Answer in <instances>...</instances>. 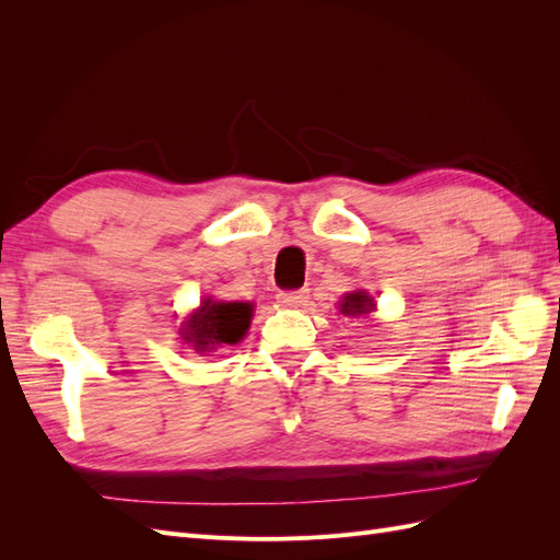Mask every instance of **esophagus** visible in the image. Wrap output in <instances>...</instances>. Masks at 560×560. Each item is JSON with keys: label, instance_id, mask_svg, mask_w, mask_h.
Returning <instances> with one entry per match:
<instances>
[{"label": "esophagus", "instance_id": "34e87169", "mask_svg": "<svg viewBox=\"0 0 560 560\" xmlns=\"http://www.w3.org/2000/svg\"><path fill=\"white\" fill-rule=\"evenodd\" d=\"M308 296H311L308 290L280 292V294H278V303H280V306H287V308H296V306H303V303L308 301Z\"/></svg>", "mask_w": 560, "mask_h": 560}]
</instances>
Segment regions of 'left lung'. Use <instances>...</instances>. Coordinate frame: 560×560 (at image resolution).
<instances>
[{
	"instance_id": "1",
	"label": "left lung",
	"mask_w": 560,
	"mask_h": 560,
	"mask_svg": "<svg viewBox=\"0 0 560 560\" xmlns=\"http://www.w3.org/2000/svg\"><path fill=\"white\" fill-rule=\"evenodd\" d=\"M374 311H376V301L364 290L348 292V294H343L341 301H338V313L346 317H360V315H369Z\"/></svg>"
}]
</instances>
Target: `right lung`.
<instances>
[{"label":"right lung","mask_w":560,"mask_h":560,"mask_svg":"<svg viewBox=\"0 0 560 560\" xmlns=\"http://www.w3.org/2000/svg\"><path fill=\"white\" fill-rule=\"evenodd\" d=\"M252 315V303H226L202 299L198 311H194L182 322L179 336L182 341L189 343L198 354H208L222 346H233L243 341V336L249 329Z\"/></svg>","instance_id":"obj_1"}]
</instances>
